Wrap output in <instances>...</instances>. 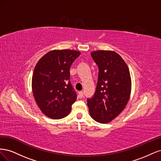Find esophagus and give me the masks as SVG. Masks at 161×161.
Instances as JSON below:
<instances>
[{"label": "esophagus", "instance_id": "obj_1", "mask_svg": "<svg viewBox=\"0 0 161 161\" xmlns=\"http://www.w3.org/2000/svg\"><path fill=\"white\" fill-rule=\"evenodd\" d=\"M79 97H80V98H82V97H83V92L82 91L79 92Z\"/></svg>", "mask_w": 161, "mask_h": 161}]
</instances>
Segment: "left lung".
Instances as JSON below:
<instances>
[{"instance_id": "left-lung-1", "label": "left lung", "mask_w": 161, "mask_h": 161, "mask_svg": "<svg viewBox=\"0 0 161 161\" xmlns=\"http://www.w3.org/2000/svg\"><path fill=\"white\" fill-rule=\"evenodd\" d=\"M91 55L99 67L94 96L87 99L91 118L97 122H111L127 105L131 90L128 65L118 53L110 50L92 52Z\"/></svg>"}]
</instances>
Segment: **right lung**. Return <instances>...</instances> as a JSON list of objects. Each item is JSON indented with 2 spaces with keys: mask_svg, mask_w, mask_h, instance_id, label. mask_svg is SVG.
Segmentation results:
<instances>
[{
  "mask_svg": "<svg viewBox=\"0 0 161 161\" xmlns=\"http://www.w3.org/2000/svg\"><path fill=\"white\" fill-rule=\"evenodd\" d=\"M80 52L53 50L39 60L34 69L31 87L34 99L43 114L62 119L70 114L76 94L70 82V68Z\"/></svg>",
  "mask_w": 161,
  "mask_h": 161,
  "instance_id": "1",
  "label": "right lung"
}]
</instances>
